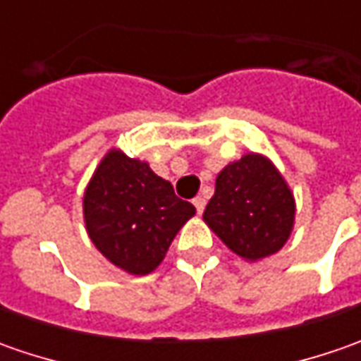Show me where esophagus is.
Returning <instances> with one entry per match:
<instances>
[{"mask_svg":"<svg viewBox=\"0 0 361 361\" xmlns=\"http://www.w3.org/2000/svg\"><path fill=\"white\" fill-rule=\"evenodd\" d=\"M192 204H195L197 213H199V215H202V211H204V204H207V201H204L202 197H197V199L192 201Z\"/></svg>","mask_w":361,"mask_h":361,"instance_id":"1","label":"esophagus"}]
</instances>
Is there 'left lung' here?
Returning a JSON list of instances; mask_svg holds the SVG:
<instances>
[{
  "mask_svg": "<svg viewBox=\"0 0 361 361\" xmlns=\"http://www.w3.org/2000/svg\"><path fill=\"white\" fill-rule=\"evenodd\" d=\"M204 223L233 253L261 261L283 247L295 223V199L267 157L249 152L216 174Z\"/></svg>",
  "mask_w": 361,
  "mask_h": 361,
  "instance_id": "8db88e82",
  "label": "left lung"
}]
</instances>
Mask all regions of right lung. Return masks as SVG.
<instances>
[{"mask_svg": "<svg viewBox=\"0 0 361 361\" xmlns=\"http://www.w3.org/2000/svg\"><path fill=\"white\" fill-rule=\"evenodd\" d=\"M197 209L148 162L112 148L84 190V223L92 243L118 269L148 275L159 267L180 227Z\"/></svg>", "mask_w": 361, "mask_h": 361, "instance_id": "obj_1", "label": "right lung"}]
</instances>
